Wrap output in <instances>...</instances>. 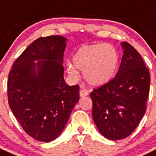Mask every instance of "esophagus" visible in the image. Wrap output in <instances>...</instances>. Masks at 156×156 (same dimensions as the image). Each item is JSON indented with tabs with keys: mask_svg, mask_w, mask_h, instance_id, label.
<instances>
[{
	"mask_svg": "<svg viewBox=\"0 0 156 156\" xmlns=\"http://www.w3.org/2000/svg\"><path fill=\"white\" fill-rule=\"evenodd\" d=\"M88 95V92L85 90H80V97H86Z\"/></svg>",
	"mask_w": 156,
	"mask_h": 156,
	"instance_id": "obj_1",
	"label": "esophagus"
}]
</instances>
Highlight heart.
I'll return each mask as SVG.
<instances>
[{"mask_svg": "<svg viewBox=\"0 0 156 156\" xmlns=\"http://www.w3.org/2000/svg\"><path fill=\"white\" fill-rule=\"evenodd\" d=\"M119 59L117 49L109 43L82 45L73 55V64L67 63V73L76 78L79 70H83L84 79L90 86H104L115 76Z\"/></svg>", "mask_w": 156, "mask_h": 156, "instance_id": "1", "label": "heart"}]
</instances>
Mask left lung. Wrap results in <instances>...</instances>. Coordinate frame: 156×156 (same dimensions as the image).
Segmentation results:
<instances>
[{
	"mask_svg": "<svg viewBox=\"0 0 156 156\" xmlns=\"http://www.w3.org/2000/svg\"><path fill=\"white\" fill-rule=\"evenodd\" d=\"M123 56L115 78L90 93L92 117L105 138H126L136 129L146 111L151 77L139 52L122 42Z\"/></svg>",
	"mask_w": 156,
	"mask_h": 156,
	"instance_id": "left-lung-1",
	"label": "left lung"
}]
</instances>
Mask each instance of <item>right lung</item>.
<instances>
[{"label":"right lung","mask_w":156,"mask_h":156,"mask_svg":"<svg viewBox=\"0 0 156 156\" xmlns=\"http://www.w3.org/2000/svg\"><path fill=\"white\" fill-rule=\"evenodd\" d=\"M66 46L63 36L36 39L15 61L8 77L11 111L24 130L40 141H51L62 132L79 101V86L65 82Z\"/></svg>","instance_id":"1"}]
</instances>
